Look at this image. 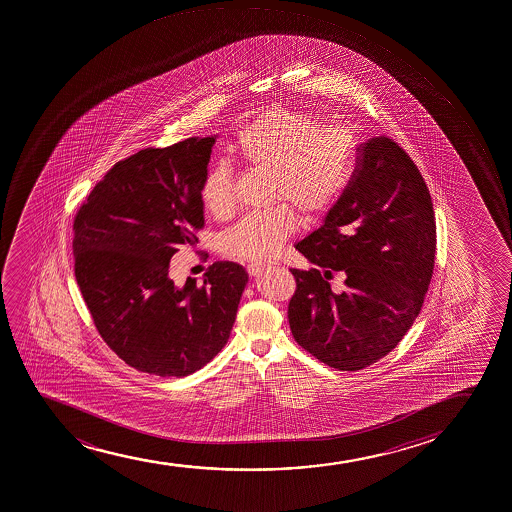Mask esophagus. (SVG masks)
<instances>
[{
  "label": "esophagus",
  "mask_w": 512,
  "mask_h": 512,
  "mask_svg": "<svg viewBox=\"0 0 512 512\" xmlns=\"http://www.w3.org/2000/svg\"><path fill=\"white\" fill-rule=\"evenodd\" d=\"M269 265L262 264V262H253V264L247 265V272L250 276H260Z\"/></svg>",
  "instance_id": "1"
}]
</instances>
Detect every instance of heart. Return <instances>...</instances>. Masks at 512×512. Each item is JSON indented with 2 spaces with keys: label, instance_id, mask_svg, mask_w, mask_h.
Masks as SVG:
<instances>
[{
  "label": "heart",
  "instance_id": "b5f03b06",
  "mask_svg": "<svg viewBox=\"0 0 512 512\" xmlns=\"http://www.w3.org/2000/svg\"><path fill=\"white\" fill-rule=\"evenodd\" d=\"M231 155L272 177L270 199L298 207L308 218L327 214L356 172L357 148L344 129H325L318 117L293 109L265 110L236 134ZM202 204L216 218L233 211V173L226 163L207 168L199 187ZM298 230L289 206L248 214L224 231L219 250L242 260L270 259Z\"/></svg>",
  "mask_w": 512,
  "mask_h": 512
}]
</instances>
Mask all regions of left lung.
I'll list each match as a JSON object with an SVG mask.
<instances>
[{
	"label": "left lung",
	"mask_w": 512,
	"mask_h": 512,
	"mask_svg": "<svg viewBox=\"0 0 512 512\" xmlns=\"http://www.w3.org/2000/svg\"><path fill=\"white\" fill-rule=\"evenodd\" d=\"M313 269H291L293 337L339 371L368 368L412 327L431 284L436 221L410 156L386 136L357 148V167L318 230L296 243ZM346 274L344 292L327 282Z\"/></svg>",
	"instance_id": "1"
}]
</instances>
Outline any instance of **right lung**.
Segmentation results:
<instances>
[{"mask_svg": "<svg viewBox=\"0 0 512 512\" xmlns=\"http://www.w3.org/2000/svg\"><path fill=\"white\" fill-rule=\"evenodd\" d=\"M216 136L117 161L76 213L75 276L98 334L122 361L161 378L204 368L228 339L248 274L209 265L182 288L170 259L204 228L199 187Z\"/></svg>", "mask_w": 512, "mask_h": 512, "instance_id": "right-lung-1", "label": "right lung"}]
</instances>
